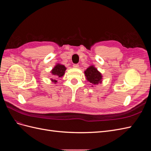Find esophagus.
Instances as JSON below:
<instances>
[{
	"mask_svg": "<svg viewBox=\"0 0 151 151\" xmlns=\"http://www.w3.org/2000/svg\"><path fill=\"white\" fill-rule=\"evenodd\" d=\"M73 67L74 68H78L79 67V64H77V63H75V64L73 65Z\"/></svg>",
	"mask_w": 151,
	"mask_h": 151,
	"instance_id": "1",
	"label": "esophagus"
}]
</instances>
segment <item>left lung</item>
Returning <instances> with one entry per match:
<instances>
[{
  "label": "left lung",
  "instance_id": "obj_1",
  "mask_svg": "<svg viewBox=\"0 0 151 151\" xmlns=\"http://www.w3.org/2000/svg\"><path fill=\"white\" fill-rule=\"evenodd\" d=\"M86 79L91 83L93 84H97L101 83L102 79V76L96 68L93 66H90L84 72Z\"/></svg>",
  "mask_w": 151,
  "mask_h": 151
}]
</instances>
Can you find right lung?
<instances>
[{
    "mask_svg": "<svg viewBox=\"0 0 151 151\" xmlns=\"http://www.w3.org/2000/svg\"><path fill=\"white\" fill-rule=\"evenodd\" d=\"M65 70H66V68L64 65H60V64H57V65H55V67L53 68L51 73L53 76H55V77H56V78H58V77H61L63 76ZM52 81L55 83H57V80L52 79Z\"/></svg>",
    "mask_w": 151,
    "mask_h": 151,
    "instance_id": "obj_1",
    "label": "right lung"
}]
</instances>
